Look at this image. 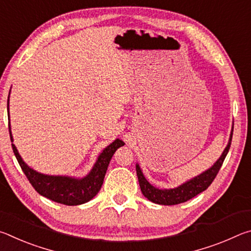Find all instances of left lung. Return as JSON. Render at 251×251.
Masks as SVG:
<instances>
[{
  "label": "left lung",
  "instance_id": "8db88e82",
  "mask_svg": "<svg viewBox=\"0 0 251 251\" xmlns=\"http://www.w3.org/2000/svg\"><path fill=\"white\" fill-rule=\"evenodd\" d=\"M232 131L233 127H231L230 136H229V141L226 148H225L223 154L220 155L219 158L215 161L214 165L210 168H208L207 171L199 174L198 176L192 178V179L185 181L184 184L175 187V188H157V187L152 186L150 181L146 179V177L144 176L141 167L138 164H136V173H137L139 187L144 196H145L148 201H151L158 205H177V203L185 202L193 197L197 196L198 194L202 193L203 190H206L209 185L215 179V177L217 176L220 167L224 163L225 158L229 151V148L231 145V139H232Z\"/></svg>",
  "mask_w": 251,
  "mask_h": 251
}]
</instances>
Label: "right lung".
I'll return each instance as SVG.
<instances>
[{
    "mask_svg": "<svg viewBox=\"0 0 251 251\" xmlns=\"http://www.w3.org/2000/svg\"><path fill=\"white\" fill-rule=\"evenodd\" d=\"M10 93H8L7 100L8 118H10V107H8ZM8 128H10V137L14 155L25 176L27 177V179L34 187V189L42 196L49 198L55 202L63 203V205L67 206L82 205V203L90 201L92 198L96 196L97 193L100 192L101 185H103L105 174L113 155L115 154L117 148L125 145V143L122 139L116 138L112 144H109L107 147L104 148L103 151L97 157L91 172L84 177L77 178L63 175H45V174L36 172L35 169L29 167L23 160L19 154L18 148L13 143L14 139L10 124H8Z\"/></svg>",
    "mask_w": 251,
    "mask_h": 251,
    "instance_id": "right-lung-1",
    "label": "right lung"
}]
</instances>
